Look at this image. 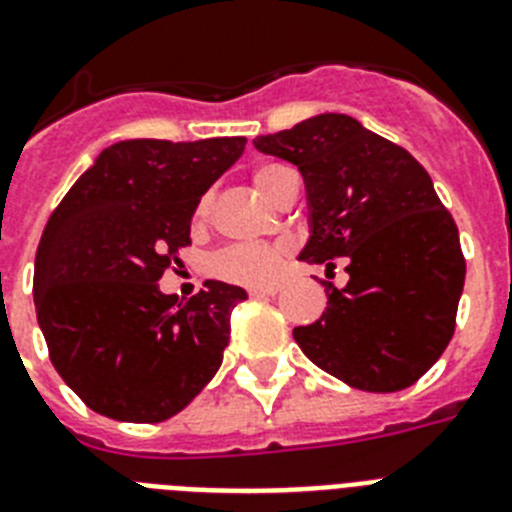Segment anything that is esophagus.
I'll use <instances>...</instances> for the list:
<instances>
[{
  "label": "esophagus",
  "mask_w": 512,
  "mask_h": 512,
  "mask_svg": "<svg viewBox=\"0 0 512 512\" xmlns=\"http://www.w3.org/2000/svg\"><path fill=\"white\" fill-rule=\"evenodd\" d=\"M278 286H255V289H249V296H276Z\"/></svg>",
  "instance_id": "esophagus-1"
}]
</instances>
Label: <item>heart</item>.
Wrapping results in <instances>:
<instances>
[{"label": "heart", "instance_id": "obj_1", "mask_svg": "<svg viewBox=\"0 0 512 512\" xmlns=\"http://www.w3.org/2000/svg\"><path fill=\"white\" fill-rule=\"evenodd\" d=\"M294 174L291 169L281 166V163H265L252 174V182H255L257 192L265 197V200H276L281 184ZM210 210V197H203L200 205L195 210V221H203ZM289 252V244L276 242V244H234V247H226L223 252H218L213 257V273L223 281L244 283V286H265L276 278L278 265Z\"/></svg>", "mask_w": 512, "mask_h": 512}]
</instances>
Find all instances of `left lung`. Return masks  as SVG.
Returning a JSON list of instances; mask_svg holds the SVG:
<instances>
[{
  "mask_svg": "<svg viewBox=\"0 0 512 512\" xmlns=\"http://www.w3.org/2000/svg\"><path fill=\"white\" fill-rule=\"evenodd\" d=\"M294 163L307 190L304 263L346 260L349 283H322L328 307L294 328L309 362L367 393L414 385L453 338L466 260L458 226L424 166L346 114H317L257 135Z\"/></svg>",
  "mask_w": 512,
  "mask_h": 512,
  "instance_id": "left-lung-1",
  "label": "left lung"
}]
</instances>
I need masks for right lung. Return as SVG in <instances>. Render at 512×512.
Listing matches in <instances>:
<instances>
[{"instance_id": "right-lung-1", "label": "right lung", "mask_w": 512, "mask_h": 512, "mask_svg": "<svg viewBox=\"0 0 512 512\" xmlns=\"http://www.w3.org/2000/svg\"><path fill=\"white\" fill-rule=\"evenodd\" d=\"M244 143L122 140L98 153L51 213L33 270L38 325L54 369L96 414L163 422L221 367L231 309L247 291L205 281L179 302L158 278L179 263L200 197Z\"/></svg>"}]
</instances>
